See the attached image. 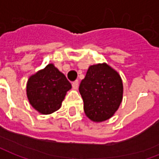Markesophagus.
<instances>
[{
    "label": "esophagus",
    "instance_id": "1",
    "mask_svg": "<svg viewBox=\"0 0 159 159\" xmlns=\"http://www.w3.org/2000/svg\"><path fill=\"white\" fill-rule=\"evenodd\" d=\"M78 84H79L78 81H75V82H73L72 83L73 89H77V88H78Z\"/></svg>",
    "mask_w": 159,
    "mask_h": 159
}]
</instances>
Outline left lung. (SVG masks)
<instances>
[{"mask_svg": "<svg viewBox=\"0 0 159 159\" xmlns=\"http://www.w3.org/2000/svg\"><path fill=\"white\" fill-rule=\"evenodd\" d=\"M86 116L95 123L113 116L123 100V85L117 70L107 63L90 66L79 86Z\"/></svg>", "mask_w": 159, "mask_h": 159, "instance_id": "8db88e82", "label": "left lung"}]
</instances>
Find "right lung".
Wrapping results in <instances>:
<instances>
[{"label": "right lung", "instance_id": "obj_1", "mask_svg": "<svg viewBox=\"0 0 159 159\" xmlns=\"http://www.w3.org/2000/svg\"><path fill=\"white\" fill-rule=\"evenodd\" d=\"M70 89L71 84L66 76L53 64H48L30 76L26 93L33 108L39 113L48 115L61 107L66 93Z\"/></svg>", "mask_w": 159, "mask_h": 159}]
</instances>
